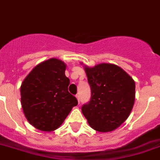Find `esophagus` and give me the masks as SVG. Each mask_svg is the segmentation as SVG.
I'll use <instances>...</instances> for the list:
<instances>
[{"label":"esophagus","mask_w":160,"mask_h":160,"mask_svg":"<svg viewBox=\"0 0 160 160\" xmlns=\"http://www.w3.org/2000/svg\"><path fill=\"white\" fill-rule=\"evenodd\" d=\"M76 98H77V99H78V103H80V95H79L78 94H77V95H76Z\"/></svg>","instance_id":"34e87169"}]
</instances>
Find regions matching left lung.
<instances>
[{
	"instance_id": "1",
	"label": "left lung",
	"mask_w": 160,
	"mask_h": 160,
	"mask_svg": "<svg viewBox=\"0 0 160 160\" xmlns=\"http://www.w3.org/2000/svg\"><path fill=\"white\" fill-rule=\"evenodd\" d=\"M91 87V99L82 112L92 129L109 132L120 126L130 114L135 99V82L121 68L112 64L85 67Z\"/></svg>"
}]
</instances>
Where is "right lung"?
Wrapping results in <instances>:
<instances>
[{"mask_svg":"<svg viewBox=\"0 0 160 160\" xmlns=\"http://www.w3.org/2000/svg\"><path fill=\"white\" fill-rule=\"evenodd\" d=\"M65 68L63 61L51 58L36 65L22 82L23 112L39 130L57 129L78 105L76 97L68 91L69 79L65 74Z\"/></svg>","mask_w":160,"mask_h":160,"instance_id":"obj_1","label":"right lung"}]
</instances>
